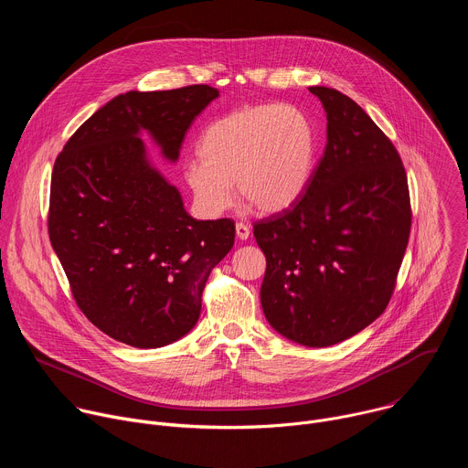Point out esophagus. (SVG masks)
<instances>
[{"mask_svg":"<svg viewBox=\"0 0 468 468\" xmlns=\"http://www.w3.org/2000/svg\"><path fill=\"white\" fill-rule=\"evenodd\" d=\"M235 233H237V237L240 240H246L250 237V228L246 224H242V222H237L235 224Z\"/></svg>","mask_w":468,"mask_h":468,"instance_id":"1","label":"esophagus"}]
</instances>
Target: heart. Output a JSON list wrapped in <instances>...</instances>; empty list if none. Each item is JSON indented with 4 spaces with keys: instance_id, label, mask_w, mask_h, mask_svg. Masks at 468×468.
<instances>
[{
    "instance_id": "b5f03b06",
    "label": "heart",
    "mask_w": 468,
    "mask_h": 468,
    "mask_svg": "<svg viewBox=\"0 0 468 468\" xmlns=\"http://www.w3.org/2000/svg\"><path fill=\"white\" fill-rule=\"evenodd\" d=\"M199 157L185 165L194 204L206 217L222 215L237 192L261 213H282L305 194L318 155V131L294 105L264 103L228 112L209 123Z\"/></svg>"
}]
</instances>
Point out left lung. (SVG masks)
<instances>
[{
    "mask_svg": "<svg viewBox=\"0 0 468 468\" xmlns=\"http://www.w3.org/2000/svg\"><path fill=\"white\" fill-rule=\"evenodd\" d=\"M325 111V150L298 202L253 226L266 257L261 305L285 339L343 343L387 307L411 207L408 176L372 118L335 89L309 87Z\"/></svg>",
    "mask_w": 468,
    "mask_h": 468,
    "instance_id": "left-lung-1",
    "label": "left lung"
}]
</instances>
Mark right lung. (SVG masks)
Masks as SVG:
<instances>
[{"instance_id":"1","label":"right lung","mask_w":468,"mask_h":468,"mask_svg":"<svg viewBox=\"0 0 468 468\" xmlns=\"http://www.w3.org/2000/svg\"><path fill=\"white\" fill-rule=\"evenodd\" d=\"M220 94L207 85L129 90L66 143L51 174L49 240L85 316L111 339L161 348L185 337L229 253V218L196 220L143 135L177 163L186 129Z\"/></svg>"}]
</instances>
